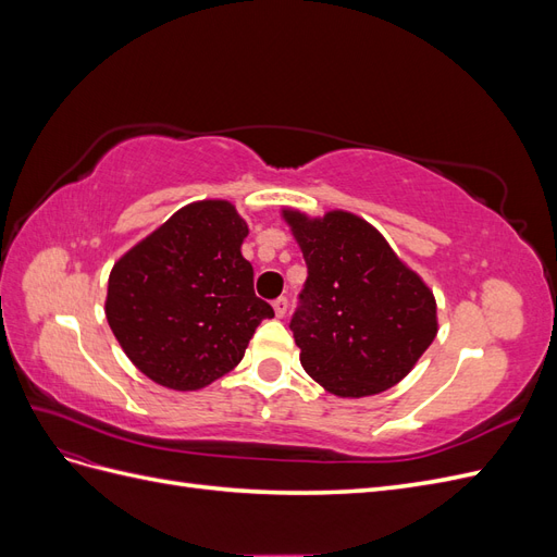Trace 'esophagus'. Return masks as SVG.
Here are the masks:
<instances>
[{"label":"esophagus","mask_w":557,"mask_h":557,"mask_svg":"<svg viewBox=\"0 0 557 557\" xmlns=\"http://www.w3.org/2000/svg\"><path fill=\"white\" fill-rule=\"evenodd\" d=\"M274 311H276V318H283L285 313H288V299L285 297L274 299Z\"/></svg>","instance_id":"34e87169"}]
</instances>
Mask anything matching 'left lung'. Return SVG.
<instances>
[{
	"instance_id": "left-lung-1",
	"label": "left lung",
	"mask_w": 557,
	"mask_h": 557,
	"mask_svg": "<svg viewBox=\"0 0 557 557\" xmlns=\"http://www.w3.org/2000/svg\"><path fill=\"white\" fill-rule=\"evenodd\" d=\"M309 276L290 320L299 362L336 397H369L407 376L440 320L428 283L364 218L283 209Z\"/></svg>"
}]
</instances>
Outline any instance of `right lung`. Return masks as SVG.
Returning a JSON list of instances; mask_svg holds the SVG:
<instances>
[{"label":"right lung","mask_w":557,"mask_h":557,"mask_svg":"<svg viewBox=\"0 0 557 557\" xmlns=\"http://www.w3.org/2000/svg\"><path fill=\"white\" fill-rule=\"evenodd\" d=\"M248 225L227 199L178 209L109 274L104 311L132 364L172 391L232 372L274 309L256 297L242 256Z\"/></svg>","instance_id":"right-lung-1"}]
</instances>
